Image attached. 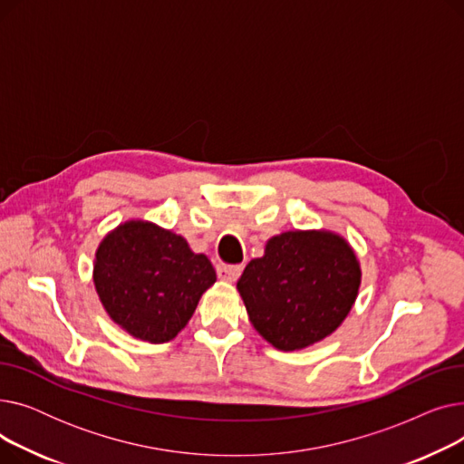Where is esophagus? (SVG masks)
Wrapping results in <instances>:
<instances>
[{
	"label": "esophagus",
	"mask_w": 464,
	"mask_h": 464,
	"mask_svg": "<svg viewBox=\"0 0 464 464\" xmlns=\"http://www.w3.org/2000/svg\"><path fill=\"white\" fill-rule=\"evenodd\" d=\"M216 273H218L219 280L231 284V282H235L240 276L242 266H238V265H218L216 266Z\"/></svg>",
	"instance_id": "obj_1"
}]
</instances>
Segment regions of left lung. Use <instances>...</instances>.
<instances>
[{
	"label": "left lung",
	"mask_w": 464,
	"mask_h": 464,
	"mask_svg": "<svg viewBox=\"0 0 464 464\" xmlns=\"http://www.w3.org/2000/svg\"><path fill=\"white\" fill-rule=\"evenodd\" d=\"M361 285L350 242L329 229L284 231L266 240L237 282L254 329L276 350H304L348 318Z\"/></svg>",
	"instance_id": "obj_1"
}]
</instances>
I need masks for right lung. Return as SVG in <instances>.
Returning a JSON list of instances; mask_svg holds the SVG:
<instances>
[{
    "label": "right lung",
    "instance_id": "1",
    "mask_svg": "<svg viewBox=\"0 0 464 464\" xmlns=\"http://www.w3.org/2000/svg\"><path fill=\"white\" fill-rule=\"evenodd\" d=\"M93 285L109 318L150 344L173 340L191 320L216 271L182 235L149 219L109 231L93 259Z\"/></svg>",
    "mask_w": 464,
    "mask_h": 464
}]
</instances>
